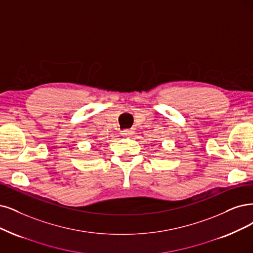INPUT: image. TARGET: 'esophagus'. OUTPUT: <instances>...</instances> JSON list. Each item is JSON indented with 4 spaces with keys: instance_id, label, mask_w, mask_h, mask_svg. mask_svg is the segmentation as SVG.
<instances>
[{
    "instance_id": "34e87169",
    "label": "esophagus",
    "mask_w": 253,
    "mask_h": 253,
    "mask_svg": "<svg viewBox=\"0 0 253 253\" xmlns=\"http://www.w3.org/2000/svg\"><path fill=\"white\" fill-rule=\"evenodd\" d=\"M121 134L123 136H130V135L133 134V131H132V130H123V131L121 132Z\"/></svg>"
}]
</instances>
